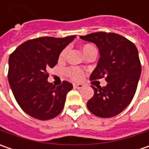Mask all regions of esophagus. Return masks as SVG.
Wrapping results in <instances>:
<instances>
[{
    "label": "esophagus",
    "mask_w": 149,
    "mask_h": 149,
    "mask_svg": "<svg viewBox=\"0 0 149 149\" xmlns=\"http://www.w3.org/2000/svg\"><path fill=\"white\" fill-rule=\"evenodd\" d=\"M83 87V84H74V88H75V89H82Z\"/></svg>",
    "instance_id": "obj_1"
}]
</instances>
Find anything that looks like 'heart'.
<instances>
[{
  "instance_id": "heart-1",
  "label": "heart",
  "mask_w": 149,
  "mask_h": 149,
  "mask_svg": "<svg viewBox=\"0 0 149 149\" xmlns=\"http://www.w3.org/2000/svg\"><path fill=\"white\" fill-rule=\"evenodd\" d=\"M81 50H82L84 55L85 57H87L89 54H96V49H95V46L93 45H91V44H85V45H84L83 46L81 47ZM65 54L66 49H65L60 52V55H59V60H64ZM65 74L67 77L70 78L72 80L77 81V80H80L83 78L84 71L80 68H78V67H70V68H68L66 70Z\"/></svg>"
}]
</instances>
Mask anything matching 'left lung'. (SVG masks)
<instances>
[{
	"label": "left lung",
	"mask_w": 149,
	"mask_h": 149,
	"mask_svg": "<svg viewBox=\"0 0 149 149\" xmlns=\"http://www.w3.org/2000/svg\"><path fill=\"white\" fill-rule=\"evenodd\" d=\"M81 39L95 43L100 57L89 79L105 78L107 85L95 88L87 107L98 117L111 118L120 113L135 95L141 74V63L137 47L132 41L112 32H95Z\"/></svg>",
	"instance_id": "left-lung-1"
}]
</instances>
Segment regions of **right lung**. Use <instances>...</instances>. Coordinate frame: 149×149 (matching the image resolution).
I'll return each mask as SVG.
<instances>
[{"mask_svg":"<svg viewBox=\"0 0 149 149\" xmlns=\"http://www.w3.org/2000/svg\"><path fill=\"white\" fill-rule=\"evenodd\" d=\"M74 37L44 36L29 40L10 55L9 84L16 102L30 116L48 120L62 111L73 84L64 80L55 87L47 81V70L56 65L60 52Z\"/></svg>","mask_w":149,"mask_h":149,"instance_id":"add662e5","label":"right lung"}]
</instances>
